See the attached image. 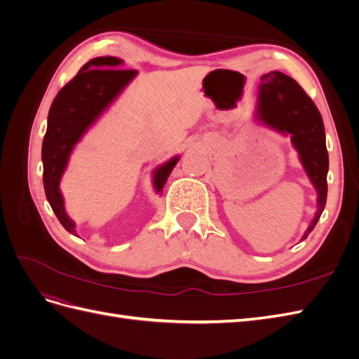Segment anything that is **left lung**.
<instances>
[{"label":"left lung","mask_w":359,"mask_h":359,"mask_svg":"<svg viewBox=\"0 0 359 359\" xmlns=\"http://www.w3.org/2000/svg\"><path fill=\"white\" fill-rule=\"evenodd\" d=\"M260 81L255 119L281 135L290 136L301 165L318 193V211L302 235V241L314 229L327 203L330 160L323 121L316 104L285 73L269 72Z\"/></svg>","instance_id":"1"}]
</instances>
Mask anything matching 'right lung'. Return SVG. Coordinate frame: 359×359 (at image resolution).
Segmentation results:
<instances>
[{
	"label": "right lung",
	"instance_id": "1",
	"mask_svg": "<svg viewBox=\"0 0 359 359\" xmlns=\"http://www.w3.org/2000/svg\"><path fill=\"white\" fill-rule=\"evenodd\" d=\"M121 66L123 60L116 57L93 58L61 88L49 109L48 130L41 147L43 186L57 219L64 229L76 236V224L64 208L60 182L76 144L137 74L136 70H118ZM178 160L180 157L175 156L154 169L153 186L157 193L163 191Z\"/></svg>",
	"mask_w": 359,
	"mask_h": 359
}]
</instances>
